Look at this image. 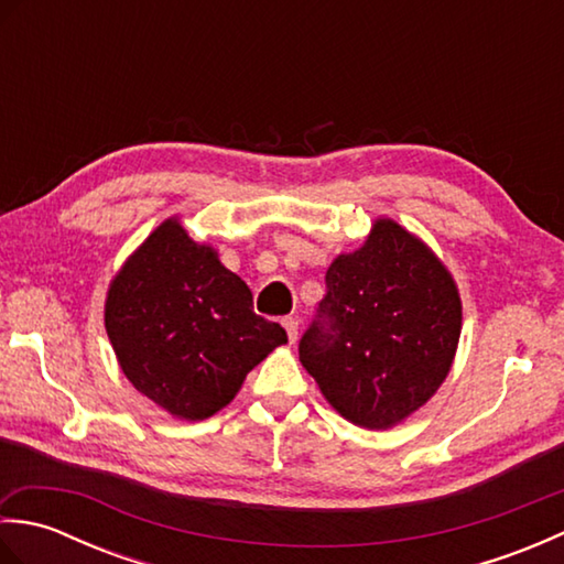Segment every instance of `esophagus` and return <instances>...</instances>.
Wrapping results in <instances>:
<instances>
[{
    "mask_svg": "<svg viewBox=\"0 0 564 564\" xmlns=\"http://www.w3.org/2000/svg\"><path fill=\"white\" fill-rule=\"evenodd\" d=\"M283 327H285V332H289L291 344H295V339H297V327H301V322H297V317H285V319H283Z\"/></svg>",
    "mask_w": 564,
    "mask_h": 564,
    "instance_id": "1",
    "label": "esophagus"
}]
</instances>
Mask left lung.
<instances>
[{
    "label": "left lung",
    "instance_id": "8db88e82",
    "mask_svg": "<svg viewBox=\"0 0 564 564\" xmlns=\"http://www.w3.org/2000/svg\"><path fill=\"white\" fill-rule=\"evenodd\" d=\"M319 317L301 364L346 422L392 429L434 398L463 329L453 273L424 239L392 218L327 269Z\"/></svg>",
    "mask_w": 564,
    "mask_h": 564
}]
</instances>
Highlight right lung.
Instances as JSON below:
<instances>
[{"instance_id":"right-lung-1","label":"right lung","mask_w":564,"mask_h":564,"mask_svg":"<svg viewBox=\"0 0 564 564\" xmlns=\"http://www.w3.org/2000/svg\"><path fill=\"white\" fill-rule=\"evenodd\" d=\"M104 325L133 388L184 422L218 414L249 370L289 341L281 325L254 315L249 285L178 215L116 271Z\"/></svg>"}]
</instances>
